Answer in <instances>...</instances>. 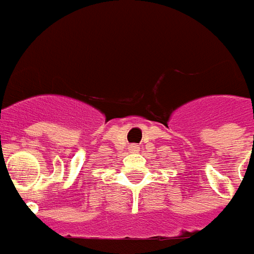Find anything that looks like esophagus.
<instances>
[{"label":"esophagus","instance_id":"esophagus-1","mask_svg":"<svg viewBox=\"0 0 254 254\" xmlns=\"http://www.w3.org/2000/svg\"><path fill=\"white\" fill-rule=\"evenodd\" d=\"M129 151H130V152H137V151H139V147H137L136 144H130V145H129Z\"/></svg>","mask_w":254,"mask_h":254}]
</instances>
